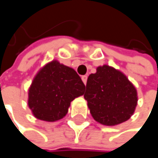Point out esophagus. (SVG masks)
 I'll use <instances>...</instances> for the list:
<instances>
[{"mask_svg": "<svg viewBox=\"0 0 158 158\" xmlns=\"http://www.w3.org/2000/svg\"><path fill=\"white\" fill-rule=\"evenodd\" d=\"M81 79H82L83 83L86 85V83H87V79H88V77H87L86 75H84V76H82V77H81Z\"/></svg>", "mask_w": 158, "mask_h": 158, "instance_id": "esophagus-1", "label": "esophagus"}]
</instances>
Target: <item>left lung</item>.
<instances>
[{"mask_svg":"<svg viewBox=\"0 0 158 158\" xmlns=\"http://www.w3.org/2000/svg\"><path fill=\"white\" fill-rule=\"evenodd\" d=\"M84 98L93 119L108 126L127 121L137 104L134 85L122 72L106 65L89 76Z\"/></svg>","mask_w":158,"mask_h":158,"instance_id":"left-lung-1","label":"left lung"}]
</instances>
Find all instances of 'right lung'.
<instances>
[{
    "instance_id": "obj_1",
    "label": "right lung",
    "mask_w": 158,
    "mask_h": 158,
    "mask_svg": "<svg viewBox=\"0 0 158 158\" xmlns=\"http://www.w3.org/2000/svg\"><path fill=\"white\" fill-rule=\"evenodd\" d=\"M84 83L73 69L52 61L34 79L28 105L37 119L55 122L68 113L70 102L84 94Z\"/></svg>"
}]
</instances>
